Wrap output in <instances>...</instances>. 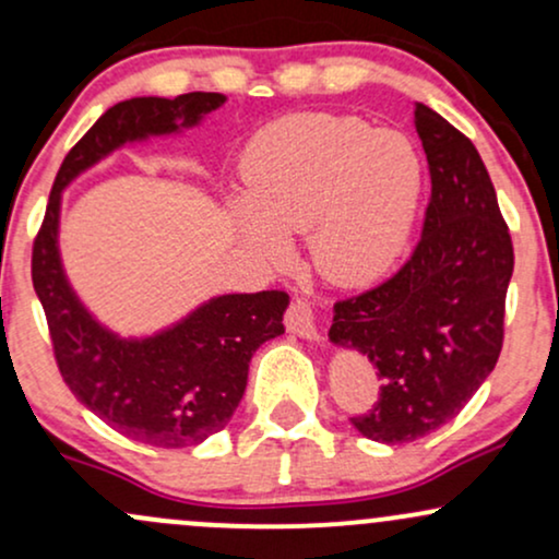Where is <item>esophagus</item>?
<instances>
[{
    "instance_id": "34e87169",
    "label": "esophagus",
    "mask_w": 559,
    "mask_h": 559,
    "mask_svg": "<svg viewBox=\"0 0 559 559\" xmlns=\"http://www.w3.org/2000/svg\"><path fill=\"white\" fill-rule=\"evenodd\" d=\"M286 329H288V333H294V336L307 338V342H316L318 338L316 312H312V307L307 305L305 299H294L292 305H288Z\"/></svg>"
}]
</instances>
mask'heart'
I'll return each instance as SVG.
<instances>
[{"instance_id": "1", "label": "heart", "mask_w": 559, "mask_h": 559, "mask_svg": "<svg viewBox=\"0 0 559 559\" xmlns=\"http://www.w3.org/2000/svg\"><path fill=\"white\" fill-rule=\"evenodd\" d=\"M239 181L230 221L243 249L275 262L286 254V236L310 230L318 271L333 284L360 286L402 258L423 165L400 131L352 115L297 112L249 139Z\"/></svg>"}]
</instances>
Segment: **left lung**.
I'll return each instance as SVG.
<instances>
[{
    "instance_id": "left-lung-1",
    "label": "left lung",
    "mask_w": 559,
    "mask_h": 559,
    "mask_svg": "<svg viewBox=\"0 0 559 559\" xmlns=\"http://www.w3.org/2000/svg\"><path fill=\"white\" fill-rule=\"evenodd\" d=\"M431 202L413 258L381 286L333 305L331 344L368 357L381 378L373 409L352 426L407 444L452 420L502 352L512 278L510 230L471 139L415 105Z\"/></svg>"
}]
</instances>
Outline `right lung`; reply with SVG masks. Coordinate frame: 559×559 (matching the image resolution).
<instances>
[{
  "mask_svg": "<svg viewBox=\"0 0 559 559\" xmlns=\"http://www.w3.org/2000/svg\"><path fill=\"white\" fill-rule=\"evenodd\" d=\"M223 105V94L191 92L176 99L133 96L110 107L62 159L34 241L31 275L62 378L96 418L150 447L202 444L228 426L247 389L249 360L284 333L288 294H221L155 333L120 336L83 305L62 265V191L126 144L178 136Z\"/></svg>",
  "mask_w": 559,
  "mask_h": 559,
  "instance_id": "add662e5",
  "label": "right lung"
}]
</instances>
